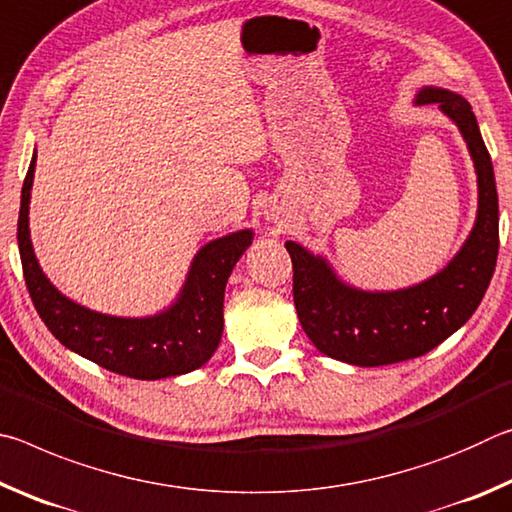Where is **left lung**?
I'll list each match as a JSON object with an SVG mask.
<instances>
[{"label":"left lung","mask_w":512,"mask_h":512,"mask_svg":"<svg viewBox=\"0 0 512 512\" xmlns=\"http://www.w3.org/2000/svg\"><path fill=\"white\" fill-rule=\"evenodd\" d=\"M415 103L438 108L463 133L479 183V210L470 237L443 271L400 291H361L343 284L323 257L287 241L293 302L300 325L327 357L352 366H388L438 348L481 305L499 253V198L490 153L472 106L461 94L422 88Z\"/></svg>","instance_id":"1"}]
</instances>
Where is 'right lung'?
I'll list each match as a JSON object with an SVG mask.
<instances>
[{"mask_svg": "<svg viewBox=\"0 0 512 512\" xmlns=\"http://www.w3.org/2000/svg\"><path fill=\"white\" fill-rule=\"evenodd\" d=\"M36 155L22 185L17 246L33 307L56 339L81 357L117 375L164 379L201 368L223 334L225 282L253 244V230L214 239L198 250L185 287L169 309L149 318H117L65 298L42 273L29 235V201Z\"/></svg>", "mask_w": 512, "mask_h": 512, "instance_id": "right-lung-1", "label": "right lung"}]
</instances>
